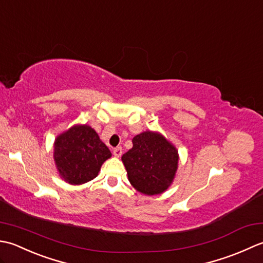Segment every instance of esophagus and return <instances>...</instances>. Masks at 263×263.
Here are the masks:
<instances>
[{"label": "esophagus", "instance_id": "1", "mask_svg": "<svg viewBox=\"0 0 263 263\" xmlns=\"http://www.w3.org/2000/svg\"><path fill=\"white\" fill-rule=\"evenodd\" d=\"M121 154H122V148L120 146L119 147H116L114 149V155H115V157L119 158V157H121Z\"/></svg>", "mask_w": 263, "mask_h": 263}]
</instances>
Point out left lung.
Masks as SVG:
<instances>
[{
  "instance_id": "1",
  "label": "left lung",
  "mask_w": 263,
  "mask_h": 263,
  "mask_svg": "<svg viewBox=\"0 0 263 263\" xmlns=\"http://www.w3.org/2000/svg\"><path fill=\"white\" fill-rule=\"evenodd\" d=\"M178 151L161 134L144 132L133 138V147L122 155L128 179L138 192L157 195L167 191L178 168Z\"/></svg>"
}]
</instances>
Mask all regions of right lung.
Listing matches in <instances>:
<instances>
[{
  "mask_svg": "<svg viewBox=\"0 0 263 263\" xmlns=\"http://www.w3.org/2000/svg\"><path fill=\"white\" fill-rule=\"evenodd\" d=\"M53 155L61 178L71 185H80L99 175L111 152L92 127L77 125L55 138Z\"/></svg>",
  "mask_w": 263,
  "mask_h": 263,
  "instance_id": "add662e5",
  "label": "right lung"
}]
</instances>
